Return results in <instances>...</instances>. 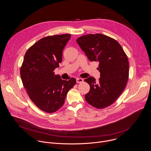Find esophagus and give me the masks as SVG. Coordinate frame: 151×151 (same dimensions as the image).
<instances>
[{
  "label": "esophagus",
  "instance_id": "esophagus-1",
  "mask_svg": "<svg viewBox=\"0 0 151 151\" xmlns=\"http://www.w3.org/2000/svg\"><path fill=\"white\" fill-rule=\"evenodd\" d=\"M83 79L82 78H77L76 79L77 83H81V82H83Z\"/></svg>",
  "mask_w": 151,
  "mask_h": 151
}]
</instances>
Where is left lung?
<instances>
[{
    "label": "left lung",
    "mask_w": 151,
    "mask_h": 151,
    "mask_svg": "<svg viewBox=\"0 0 151 151\" xmlns=\"http://www.w3.org/2000/svg\"><path fill=\"white\" fill-rule=\"evenodd\" d=\"M76 42L91 62L99 63L98 82L91 76L85 79L90 86L85 95L86 101L96 109L107 107L126 87L129 78L127 57L116 40L101 34L85 35Z\"/></svg>",
    "instance_id": "8db88e82"
}]
</instances>
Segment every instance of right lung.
<instances>
[{"mask_svg": "<svg viewBox=\"0 0 151 151\" xmlns=\"http://www.w3.org/2000/svg\"><path fill=\"white\" fill-rule=\"evenodd\" d=\"M70 34L41 38L27 51L21 68L23 85L29 98L40 110L54 113L62 107L68 91L76 83L72 78L63 80L54 70L62 60V52Z\"/></svg>", "mask_w": 151, "mask_h": 151, "instance_id": "add662e5", "label": "right lung"}]
</instances>
